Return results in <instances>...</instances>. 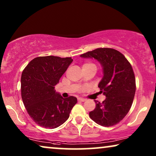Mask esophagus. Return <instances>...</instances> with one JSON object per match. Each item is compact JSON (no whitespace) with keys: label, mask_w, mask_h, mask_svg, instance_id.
<instances>
[{"label":"esophagus","mask_w":156,"mask_h":156,"mask_svg":"<svg viewBox=\"0 0 156 156\" xmlns=\"http://www.w3.org/2000/svg\"><path fill=\"white\" fill-rule=\"evenodd\" d=\"M78 101H86V99H84V98H82V97H80V98H78Z\"/></svg>","instance_id":"34e87169"}]
</instances>
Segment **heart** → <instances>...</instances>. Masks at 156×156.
I'll return each mask as SVG.
<instances>
[{
	"label": "heart",
	"instance_id": "obj_1",
	"mask_svg": "<svg viewBox=\"0 0 156 156\" xmlns=\"http://www.w3.org/2000/svg\"><path fill=\"white\" fill-rule=\"evenodd\" d=\"M89 66H95V65H94V64H92V63H86V64H84V65H83L82 67H89ZM95 67H96V66H95Z\"/></svg>",
	"mask_w": 156,
	"mask_h": 156
}]
</instances>
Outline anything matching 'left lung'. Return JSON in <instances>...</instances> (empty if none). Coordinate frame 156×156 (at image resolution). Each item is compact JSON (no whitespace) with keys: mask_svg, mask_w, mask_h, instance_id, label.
Wrapping results in <instances>:
<instances>
[{"mask_svg":"<svg viewBox=\"0 0 156 156\" xmlns=\"http://www.w3.org/2000/svg\"><path fill=\"white\" fill-rule=\"evenodd\" d=\"M80 57L94 58L103 67L104 76L98 87L106 98L102 103L95 101L96 108L89 112V117L102 126L117 124L129 113L135 96L131 65L122 53L112 48H97Z\"/></svg>","mask_w":156,"mask_h":156,"instance_id":"1","label":"left lung"}]
</instances>
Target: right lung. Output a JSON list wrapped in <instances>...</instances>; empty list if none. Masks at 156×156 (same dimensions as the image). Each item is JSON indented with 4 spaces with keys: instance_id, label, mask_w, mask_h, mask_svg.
Wrapping results in <instances>:
<instances>
[{
    "instance_id": "add662e5",
    "label": "right lung",
    "mask_w": 156,
    "mask_h": 156,
    "mask_svg": "<svg viewBox=\"0 0 156 156\" xmlns=\"http://www.w3.org/2000/svg\"><path fill=\"white\" fill-rule=\"evenodd\" d=\"M73 59L38 57L28 63L21 75V97L31 119L40 126L55 129L67 120L76 97L64 98L55 87Z\"/></svg>"
}]
</instances>
